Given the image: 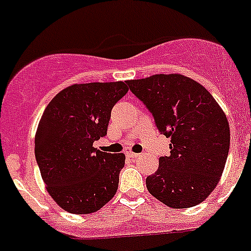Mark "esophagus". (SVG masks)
Returning a JSON list of instances; mask_svg holds the SVG:
<instances>
[{"instance_id":"esophagus-1","label":"esophagus","mask_w":251,"mask_h":251,"mask_svg":"<svg viewBox=\"0 0 251 251\" xmlns=\"http://www.w3.org/2000/svg\"><path fill=\"white\" fill-rule=\"evenodd\" d=\"M126 154H127L128 157H132V159H137V157L139 156V154H138V152H133V151H128V152H126Z\"/></svg>"}]
</instances>
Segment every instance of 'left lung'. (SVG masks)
<instances>
[{
    "label": "left lung",
    "mask_w": 251,
    "mask_h": 251,
    "mask_svg": "<svg viewBox=\"0 0 251 251\" xmlns=\"http://www.w3.org/2000/svg\"><path fill=\"white\" fill-rule=\"evenodd\" d=\"M152 114L157 130L171 138L170 155L147 177V188L171 208L201 203L216 188L230 144L226 114L206 88L178 74L127 81Z\"/></svg>",
    "instance_id": "8db88e82"
}]
</instances>
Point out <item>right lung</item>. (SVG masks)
Instances as JSON below:
<instances>
[{
  "instance_id": "1",
  "label": "right lung",
  "mask_w": 251,
  "mask_h": 251,
  "mask_svg": "<svg viewBox=\"0 0 251 251\" xmlns=\"http://www.w3.org/2000/svg\"><path fill=\"white\" fill-rule=\"evenodd\" d=\"M127 92L122 81L76 83L59 92L40 118L35 160L48 192L69 213H94L116 195L126 156L92 144L107 134L112 108Z\"/></svg>"
}]
</instances>
